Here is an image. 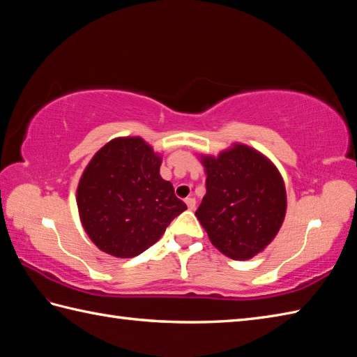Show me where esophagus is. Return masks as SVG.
I'll return each mask as SVG.
<instances>
[{"label": "esophagus", "instance_id": "esophagus-1", "mask_svg": "<svg viewBox=\"0 0 357 357\" xmlns=\"http://www.w3.org/2000/svg\"><path fill=\"white\" fill-rule=\"evenodd\" d=\"M185 204H187L188 210H195V207H196V199H195V198H187V199H185Z\"/></svg>", "mask_w": 357, "mask_h": 357}]
</instances>
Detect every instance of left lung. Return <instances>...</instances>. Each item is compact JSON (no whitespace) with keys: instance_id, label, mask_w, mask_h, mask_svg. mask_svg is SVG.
<instances>
[{"instance_id":"left-lung-1","label":"left lung","mask_w":357,"mask_h":357,"mask_svg":"<svg viewBox=\"0 0 357 357\" xmlns=\"http://www.w3.org/2000/svg\"><path fill=\"white\" fill-rule=\"evenodd\" d=\"M207 193L196 218L219 252L234 261L252 259L275 239L284 222L282 176L267 158L236 144L218 158L202 156Z\"/></svg>"}]
</instances>
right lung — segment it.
Listing matches in <instances>:
<instances>
[{"mask_svg":"<svg viewBox=\"0 0 357 357\" xmlns=\"http://www.w3.org/2000/svg\"><path fill=\"white\" fill-rule=\"evenodd\" d=\"M159 167L161 156L138 136L112 139L86 167L77 204L82 227L102 252L138 256L187 210Z\"/></svg>","mask_w":357,"mask_h":357,"instance_id":"obj_1","label":"right lung"}]
</instances>
